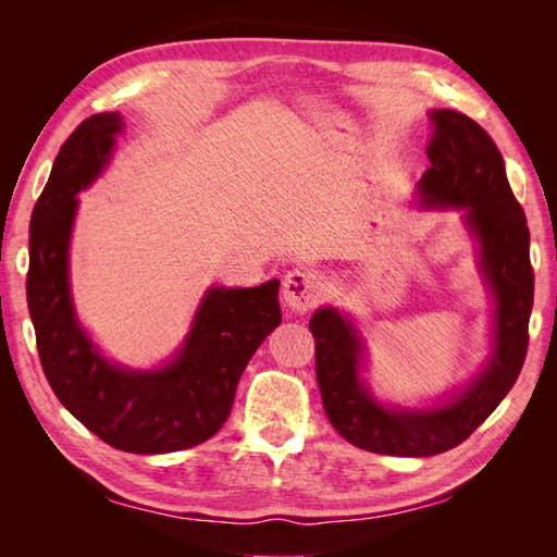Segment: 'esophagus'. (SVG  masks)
<instances>
[{
  "instance_id": "obj_1",
  "label": "esophagus",
  "mask_w": 557,
  "mask_h": 557,
  "mask_svg": "<svg viewBox=\"0 0 557 557\" xmlns=\"http://www.w3.org/2000/svg\"><path fill=\"white\" fill-rule=\"evenodd\" d=\"M325 295V283L311 269H293L283 278V299L293 311L305 313L313 309Z\"/></svg>"
}]
</instances>
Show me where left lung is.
<instances>
[{
	"instance_id": "obj_1",
	"label": "left lung",
	"mask_w": 557,
	"mask_h": 557,
	"mask_svg": "<svg viewBox=\"0 0 557 557\" xmlns=\"http://www.w3.org/2000/svg\"><path fill=\"white\" fill-rule=\"evenodd\" d=\"M430 170L416 185L423 211H460L476 242L479 272L493 295L491 356L481 372L428 407H397L374 397L362 379L367 344L350 315L320 307L311 318L315 376L334 430L352 446L428 458L462 444L513 387L528 352L534 301L530 230L487 132L450 109H432Z\"/></svg>"
}]
</instances>
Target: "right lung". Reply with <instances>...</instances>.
<instances>
[{"mask_svg":"<svg viewBox=\"0 0 557 557\" xmlns=\"http://www.w3.org/2000/svg\"><path fill=\"white\" fill-rule=\"evenodd\" d=\"M121 113L86 117L60 148L29 223L27 307L44 374L62 407L109 446L158 455L193 448L223 428L237 383L281 323L278 278L256 288L211 285L172 360L111 362L83 330L70 283L78 193L109 166Z\"/></svg>","mask_w":557,"mask_h":557,"instance_id":"1","label":"right lung"}]
</instances>
